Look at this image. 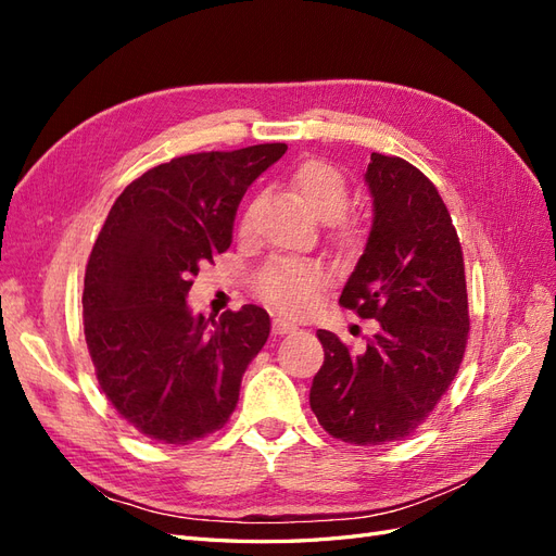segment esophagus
Masks as SVG:
<instances>
[{"label":"esophagus","mask_w":556,"mask_h":556,"mask_svg":"<svg viewBox=\"0 0 556 556\" xmlns=\"http://www.w3.org/2000/svg\"><path fill=\"white\" fill-rule=\"evenodd\" d=\"M294 329H296L294 323H288V319H285V317H274V333H276V336L290 333V331H294Z\"/></svg>","instance_id":"obj_1"}]
</instances>
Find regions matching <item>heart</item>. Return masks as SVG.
I'll use <instances>...</instances> for the list:
<instances>
[{
  "label": "heart",
  "mask_w": 556,
  "mask_h": 556,
  "mask_svg": "<svg viewBox=\"0 0 556 556\" xmlns=\"http://www.w3.org/2000/svg\"><path fill=\"white\" fill-rule=\"evenodd\" d=\"M290 190L319 220H339L348 206V180L327 160L299 162L288 176ZM255 233V204H248L239 215V237L250 239ZM339 237L350 239L352 227L339 220ZM331 282L329 268L317 260H274L252 278V294L262 304L285 317L308 315L317 296Z\"/></svg>",
  "instance_id": "obj_1"
}]
</instances>
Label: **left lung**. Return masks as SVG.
I'll use <instances>...</instances> for the list:
<instances>
[{
    "label": "left lung",
    "instance_id": "8db88e82",
    "mask_svg": "<svg viewBox=\"0 0 556 556\" xmlns=\"http://www.w3.org/2000/svg\"><path fill=\"white\" fill-rule=\"evenodd\" d=\"M374 227L339 304L380 331L352 352L317 329L325 364L313 378L317 422L350 445L410 435L457 376L470 329L464 252L435 185L396 155L371 153Z\"/></svg>",
    "mask_w": 556,
    "mask_h": 556
}]
</instances>
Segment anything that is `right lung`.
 I'll use <instances>...</instances> for the list:
<instances>
[{
	"label": "right lung",
	"mask_w": 556,
	"mask_h": 556,
	"mask_svg": "<svg viewBox=\"0 0 556 556\" xmlns=\"http://www.w3.org/2000/svg\"><path fill=\"white\" fill-rule=\"evenodd\" d=\"M288 146L174 157L131 180L99 231L83 285V329L115 413L146 439L188 445L223 429L271 319L260 306L192 315V276L231 243L248 185Z\"/></svg>",
	"instance_id": "right-lung-1"
}]
</instances>
